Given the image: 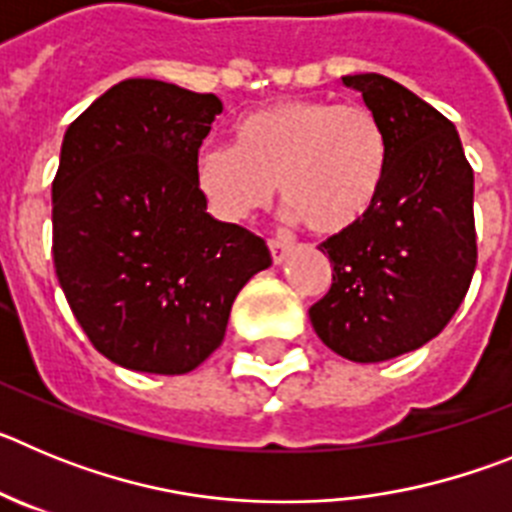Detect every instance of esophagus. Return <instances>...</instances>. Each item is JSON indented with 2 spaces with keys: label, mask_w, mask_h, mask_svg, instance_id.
<instances>
[{
  "label": "esophagus",
  "mask_w": 512,
  "mask_h": 512,
  "mask_svg": "<svg viewBox=\"0 0 512 512\" xmlns=\"http://www.w3.org/2000/svg\"><path fill=\"white\" fill-rule=\"evenodd\" d=\"M269 251H271V259H274V264H282L289 253H292V246H289L287 241H277V238H271Z\"/></svg>",
  "instance_id": "1"
}]
</instances>
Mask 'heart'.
<instances>
[{"label":"heart","mask_w":512,"mask_h":512,"mask_svg":"<svg viewBox=\"0 0 512 512\" xmlns=\"http://www.w3.org/2000/svg\"><path fill=\"white\" fill-rule=\"evenodd\" d=\"M387 161L384 130L366 107L284 99L243 117L235 146L202 148L194 176L220 220H246L269 205L279 184L292 223L341 235L379 202Z\"/></svg>","instance_id":"heart-1"}]
</instances>
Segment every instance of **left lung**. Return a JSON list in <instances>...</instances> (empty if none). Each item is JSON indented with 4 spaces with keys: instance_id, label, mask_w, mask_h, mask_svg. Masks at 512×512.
Wrapping results in <instances>:
<instances>
[{
    "instance_id": "8db88e82",
    "label": "left lung",
    "mask_w": 512,
    "mask_h": 512,
    "mask_svg": "<svg viewBox=\"0 0 512 512\" xmlns=\"http://www.w3.org/2000/svg\"><path fill=\"white\" fill-rule=\"evenodd\" d=\"M390 148L379 202L364 223L320 243L333 264L310 307L320 341L359 364L395 359L454 318L477 266L474 171L454 122L382 74L343 76Z\"/></svg>"
}]
</instances>
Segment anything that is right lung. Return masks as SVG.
I'll return each instance as SVG.
<instances>
[{"instance_id": "add662e5", "label": "right lung", "mask_w": 512, "mask_h": 512, "mask_svg": "<svg viewBox=\"0 0 512 512\" xmlns=\"http://www.w3.org/2000/svg\"><path fill=\"white\" fill-rule=\"evenodd\" d=\"M223 102L125 79L63 135L53 264L92 346L133 372L187 374L225 338L230 307L271 266L259 235L207 212L197 156Z\"/></svg>"}]
</instances>
